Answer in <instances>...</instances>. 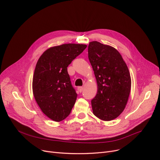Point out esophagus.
<instances>
[{
    "instance_id": "esophagus-1",
    "label": "esophagus",
    "mask_w": 160,
    "mask_h": 160,
    "mask_svg": "<svg viewBox=\"0 0 160 160\" xmlns=\"http://www.w3.org/2000/svg\"><path fill=\"white\" fill-rule=\"evenodd\" d=\"M83 87L80 86V87L78 88V91L80 92V93H81V92L83 91Z\"/></svg>"
}]
</instances>
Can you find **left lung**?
<instances>
[{
	"label": "left lung",
	"mask_w": 160,
	"mask_h": 160,
	"mask_svg": "<svg viewBox=\"0 0 160 160\" xmlns=\"http://www.w3.org/2000/svg\"><path fill=\"white\" fill-rule=\"evenodd\" d=\"M88 58L97 83V93L91 100L93 114L112 121L123 112L131 89V77L122 56L115 48L91 41Z\"/></svg>",
	"instance_id": "8db88e82"
}]
</instances>
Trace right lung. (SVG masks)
<instances>
[{"instance_id":"right-lung-1","label":"right lung","mask_w":160,"mask_h":160,"mask_svg":"<svg viewBox=\"0 0 160 160\" xmlns=\"http://www.w3.org/2000/svg\"><path fill=\"white\" fill-rule=\"evenodd\" d=\"M87 47L68 43L48 48L37 62L32 90L36 101L48 118L56 122L68 116L77 100L67 67Z\"/></svg>"}]
</instances>
